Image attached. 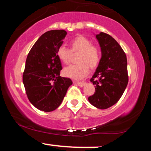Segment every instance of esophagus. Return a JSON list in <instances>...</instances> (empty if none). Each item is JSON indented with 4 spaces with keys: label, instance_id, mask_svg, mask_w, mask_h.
I'll list each match as a JSON object with an SVG mask.
<instances>
[{
    "label": "esophagus",
    "instance_id": "esophagus-1",
    "mask_svg": "<svg viewBox=\"0 0 151 151\" xmlns=\"http://www.w3.org/2000/svg\"><path fill=\"white\" fill-rule=\"evenodd\" d=\"M74 83L79 86H83L84 85V84H85V82H84V81H74Z\"/></svg>",
    "mask_w": 151,
    "mask_h": 151
}]
</instances>
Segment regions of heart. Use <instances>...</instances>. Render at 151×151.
Instances as JSON below:
<instances>
[{
  "instance_id": "b5f03b06",
  "label": "heart",
  "mask_w": 151,
  "mask_h": 151,
  "mask_svg": "<svg viewBox=\"0 0 151 151\" xmlns=\"http://www.w3.org/2000/svg\"><path fill=\"white\" fill-rule=\"evenodd\" d=\"M57 56L65 64L70 62L72 55H77V64L70 65L64 69L63 73L66 77L79 79L87 75L91 70H94L99 65L101 52L97 46L87 37L79 35L70 42V50L65 46H60L56 52Z\"/></svg>"
}]
</instances>
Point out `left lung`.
Segmentation results:
<instances>
[{"mask_svg":"<svg viewBox=\"0 0 151 151\" xmlns=\"http://www.w3.org/2000/svg\"><path fill=\"white\" fill-rule=\"evenodd\" d=\"M96 37L101 47V58L90 79L95 92L88 100L96 108L106 109L120 99L127 86V58L120 45L111 35L100 32Z\"/></svg>","mask_w":151,"mask_h":151,"instance_id":"left-lung-1","label":"left lung"}]
</instances>
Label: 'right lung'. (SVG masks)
<instances>
[{
    "label": "right lung",
    "instance_id": "right-lung-1",
    "mask_svg": "<svg viewBox=\"0 0 151 151\" xmlns=\"http://www.w3.org/2000/svg\"><path fill=\"white\" fill-rule=\"evenodd\" d=\"M66 35L64 30L46 32L35 43L26 59L22 75L26 94L30 103L43 111L58 108L72 84L70 78L60 76L62 67L56 54Z\"/></svg>",
    "mask_w": 151,
    "mask_h": 151
}]
</instances>
